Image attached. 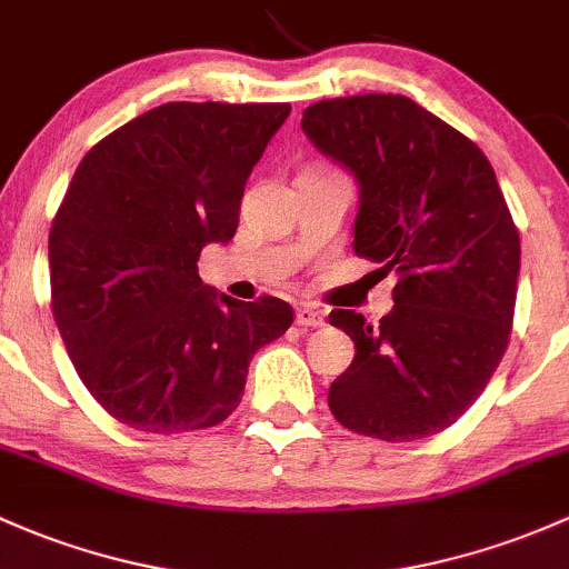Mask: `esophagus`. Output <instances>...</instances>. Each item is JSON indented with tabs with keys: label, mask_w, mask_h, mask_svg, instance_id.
<instances>
[{
	"label": "esophagus",
	"mask_w": 569,
	"mask_h": 569,
	"mask_svg": "<svg viewBox=\"0 0 569 569\" xmlns=\"http://www.w3.org/2000/svg\"><path fill=\"white\" fill-rule=\"evenodd\" d=\"M322 322H326V315H322L317 307H309V303H303V307H298L296 311V326L301 328H320Z\"/></svg>",
	"instance_id": "34e87169"
}]
</instances>
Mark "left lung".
<instances>
[{"instance_id": "8db88e82", "label": "left lung", "mask_w": 569, "mask_h": 569, "mask_svg": "<svg viewBox=\"0 0 569 569\" xmlns=\"http://www.w3.org/2000/svg\"><path fill=\"white\" fill-rule=\"evenodd\" d=\"M311 143L358 179V258L396 271L380 326L333 309L356 341L328 390L345 429L412 442L453 426L482 393L512 331L521 241L491 162L467 136L401 94L309 106Z\"/></svg>"}]
</instances>
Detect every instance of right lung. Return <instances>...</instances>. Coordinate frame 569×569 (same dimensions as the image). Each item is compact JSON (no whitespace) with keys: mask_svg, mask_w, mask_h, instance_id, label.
Here are the masks:
<instances>
[{"mask_svg":"<svg viewBox=\"0 0 569 569\" xmlns=\"http://www.w3.org/2000/svg\"><path fill=\"white\" fill-rule=\"evenodd\" d=\"M287 102H168L78 164L48 236L51 309L78 377L149 433L198 431L238 407L249 360L292 307L203 284L206 243L236 236L243 184Z\"/></svg>","mask_w":569,"mask_h":569,"instance_id":"obj_1","label":"right lung"}]
</instances>
